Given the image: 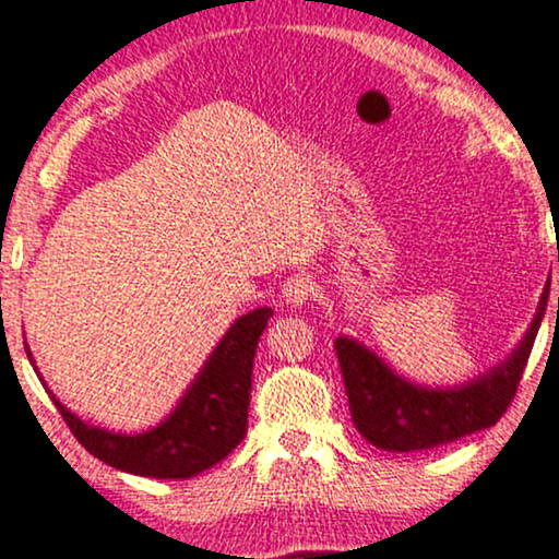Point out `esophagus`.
Segmentation results:
<instances>
[{"mask_svg":"<svg viewBox=\"0 0 559 559\" xmlns=\"http://www.w3.org/2000/svg\"><path fill=\"white\" fill-rule=\"evenodd\" d=\"M281 294H284L286 305L301 307V305H307L309 299H312L314 284H312V278H309V275H305V273L292 275V278H286V284H284V288H281Z\"/></svg>","mask_w":559,"mask_h":559,"instance_id":"esophagus-1","label":"esophagus"}]
</instances>
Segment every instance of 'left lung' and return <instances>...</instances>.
Here are the masks:
<instances>
[{
    "instance_id": "left-lung-1",
    "label": "left lung",
    "mask_w": 559,
    "mask_h": 559,
    "mask_svg": "<svg viewBox=\"0 0 559 559\" xmlns=\"http://www.w3.org/2000/svg\"><path fill=\"white\" fill-rule=\"evenodd\" d=\"M549 299V284L544 286L534 322L523 335L508 361L489 369L461 388H425L395 374L378 354L359 341L335 338L341 372L352 408L354 427L374 448L390 453L432 450L479 432L500 421L513 401L518 382L534 348L544 309ZM559 309V297H557Z\"/></svg>"
}]
</instances>
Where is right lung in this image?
Wrapping results in <instances>:
<instances>
[{
    "label": "right lung",
    "instance_id": "1",
    "mask_svg": "<svg viewBox=\"0 0 559 559\" xmlns=\"http://www.w3.org/2000/svg\"><path fill=\"white\" fill-rule=\"evenodd\" d=\"M271 318V307L241 314L207 356L205 367L200 369L177 408L147 432L122 435L91 427L67 412L53 395L51 401L80 445L98 461L109 463L111 468L153 476V479H190L224 461L245 440L252 361L260 335Z\"/></svg>",
    "mask_w": 559,
    "mask_h": 559
}]
</instances>
